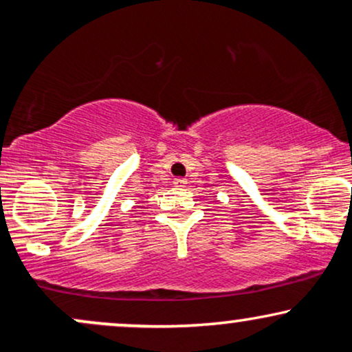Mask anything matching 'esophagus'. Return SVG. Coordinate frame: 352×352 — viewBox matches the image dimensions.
<instances>
[{
  "label": "esophagus",
  "mask_w": 352,
  "mask_h": 352,
  "mask_svg": "<svg viewBox=\"0 0 352 352\" xmlns=\"http://www.w3.org/2000/svg\"><path fill=\"white\" fill-rule=\"evenodd\" d=\"M185 184H187V180H185V179H175V180H173V185H175V187H185Z\"/></svg>",
  "instance_id": "1"
}]
</instances>
